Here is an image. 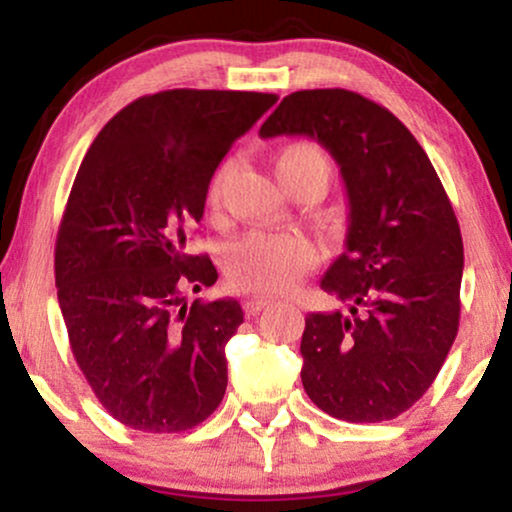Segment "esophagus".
Instances as JSON below:
<instances>
[{
  "instance_id": "obj_1",
  "label": "esophagus",
  "mask_w": 512,
  "mask_h": 512,
  "mask_svg": "<svg viewBox=\"0 0 512 512\" xmlns=\"http://www.w3.org/2000/svg\"><path fill=\"white\" fill-rule=\"evenodd\" d=\"M271 304V300H267V297H250V300H245V312L248 314H260L262 309H267Z\"/></svg>"
}]
</instances>
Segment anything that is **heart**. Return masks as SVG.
I'll return each instance as SVG.
<instances>
[{
	"label": "heart",
	"instance_id": "1",
	"mask_svg": "<svg viewBox=\"0 0 512 512\" xmlns=\"http://www.w3.org/2000/svg\"><path fill=\"white\" fill-rule=\"evenodd\" d=\"M276 177L286 189L316 184L326 191L333 167L321 146L312 141H295L283 146L274 158ZM231 174V163L222 165L208 186V205L217 208L222 200L224 184ZM316 262L312 241L302 234H248L226 252V274L243 293L276 295L286 293L307 274Z\"/></svg>",
	"mask_w": 512,
	"mask_h": 512
}]
</instances>
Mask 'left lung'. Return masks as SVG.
<instances>
[{
  "label": "left lung",
  "instance_id": "left-lung-1",
  "mask_svg": "<svg viewBox=\"0 0 512 512\" xmlns=\"http://www.w3.org/2000/svg\"><path fill=\"white\" fill-rule=\"evenodd\" d=\"M309 137L345 181V252L321 288L347 312L307 314L302 385L328 416L380 423L437 378L461 314L463 238L442 181L387 108L347 89H304L278 103L260 137Z\"/></svg>",
  "mask_w": 512,
  "mask_h": 512
}]
</instances>
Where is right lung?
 I'll use <instances>...</instances> for the list:
<instances>
[{
	"label": "right lung",
	"instance_id": "1",
	"mask_svg": "<svg viewBox=\"0 0 512 512\" xmlns=\"http://www.w3.org/2000/svg\"><path fill=\"white\" fill-rule=\"evenodd\" d=\"M276 94L170 89L108 120L84 155L56 238L68 340L96 399L141 432L196 428L226 392L234 297L186 302L217 269L186 243L231 144Z\"/></svg>",
	"mask_w": 512,
	"mask_h": 512
}]
</instances>
